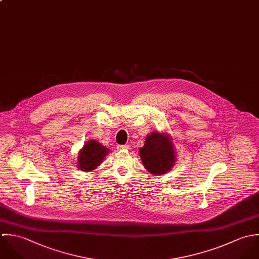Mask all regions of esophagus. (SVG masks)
I'll list each match as a JSON object with an SVG mask.
<instances>
[{"instance_id": "1", "label": "esophagus", "mask_w": 259, "mask_h": 259, "mask_svg": "<svg viewBox=\"0 0 259 259\" xmlns=\"http://www.w3.org/2000/svg\"><path fill=\"white\" fill-rule=\"evenodd\" d=\"M117 148L119 150H128V149H130V146L129 145H118Z\"/></svg>"}]
</instances>
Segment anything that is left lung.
<instances>
[{
  "mask_svg": "<svg viewBox=\"0 0 259 259\" xmlns=\"http://www.w3.org/2000/svg\"><path fill=\"white\" fill-rule=\"evenodd\" d=\"M139 154L145 168L157 175L169 171L174 165L176 157L169 137L158 132L147 136Z\"/></svg>",
  "mask_w": 259,
  "mask_h": 259,
  "instance_id": "obj_1",
  "label": "left lung"
}]
</instances>
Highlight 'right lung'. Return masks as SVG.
<instances>
[{
  "label": "right lung",
  "mask_w": 259,
  "mask_h": 259,
  "mask_svg": "<svg viewBox=\"0 0 259 259\" xmlns=\"http://www.w3.org/2000/svg\"><path fill=\"white\" fill-rule=\"evenodd\" d=\"M108 151V148L104 147L97 141L91 140L87 142L79 153V168L83 171L94 170L101 164Z\"/></svg>",
  "instance_id": "add662e5"
}]
</instances>
